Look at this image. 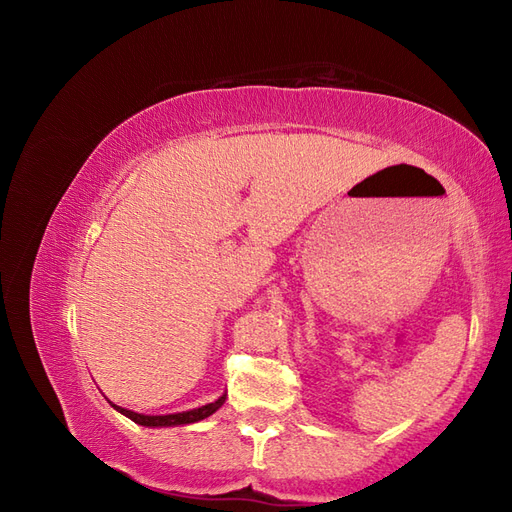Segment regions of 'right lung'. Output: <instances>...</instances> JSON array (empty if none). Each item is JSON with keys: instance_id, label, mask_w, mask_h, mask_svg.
<instances>
[{"instance_id": "1", "label": "right lung", "mask_w": 512, "mask_h": 512, "mask_svg": "<svg viewBox=\"0 0 512 512\" xmlns=\"http://www.w3.org/2000/svg\"><path fill=\"white\" fill-rule=\"evenodd\" d=\"M108 404H111L117 412H121L123 416H128L130 421H134L136 425H143V427H179V425H190V423H198L203 421V418L211 416L213 412H218L224 401H226V393L220 395L218 399L213 401V404H207V406H200V408H194V410H188V412H175V414H138L134 410H128V408H121L117 404H113L111 399H106Z\"/></svg>"}]
</instances>
